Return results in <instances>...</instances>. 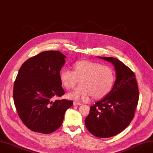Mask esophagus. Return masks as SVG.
Returning a JSON list of instances; mask_svg holds the SVG:
<instances>
[{
    "label": "esophagus",
    "mask_w": 153,
    "mask_h": 153,
    "mask_svg": "<svg viewBox=\"0 0 153 153\" xmlns=\"http://www.w3.org/2000/svg\"><path fill=\"white\" fill-rule=\"evenodd\" d=\"M73 105H82V103L80 102L74 101V102H73Z\"/></svg>",
    "instance_id": "1"
}]
</instances>
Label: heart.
Returning a JSON list of instances; mask_svg holds the SVG:
<instances>
[{
	"label": "heart",
	"mask_w": 153,
	"mask_h": 153,
	"mask_svg": "<svg viewBox=\"0 0 153 153\" xmlns=\"http://www.w3.org/2000/svg\"><path fill=\"white\" fill-rule=\"evenodd\" d=\"M73 71L63 69L59 73L60 82L66 89H71L81 84L68 94L75 100H86L89 95L94 99H100L111 91L115 80L113 70L108 66L88 60L78 61L73 65Z\"/></svg>",
	"instance_id": "heart-1"
}]
</instances>
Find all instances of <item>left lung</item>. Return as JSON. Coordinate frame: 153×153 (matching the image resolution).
Here are the masks:
<instances>
[{"label":"left lung","instance_id":"1","mask_svg":"<svg viewBox=\"0 0 153 153\" xmlns=\"http://www.w3.org/2000/svg\"><path fill=\"white\" fill-rule=\"evenodd\" d=\"M99 58L114 66L116 80L109 94L90 107L85 123L94 136L106 138L117 135L129 125L139 95L136 75L129 67L115 58Z\"/></svg>","mask_w":153,"mask_h":153}]
</instances>
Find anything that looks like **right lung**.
<instances>
[{"mask_svg": "<svg viewBox=\"0 0 153 153\" xmlns=\"http://www.w3.org/2000/svg\"><path fill=\"white\" fill-rule=\"evenodd\" d=\"M66 56L58 51H46L30 58L20 68L14 82L13 98L18 115L34 132L50 134L62 126L73 101H52L62 97L59 73Z\"/></svg>", "mask_w": 153, "mask_h": 153, "instance_id": "obj_1", "label": "right lung"}]
</instances>
